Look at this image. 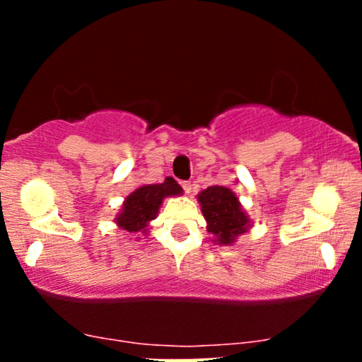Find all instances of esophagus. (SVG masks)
I'll return each mask as SVG.
<instances>
[{
    "instance_id": "esophagus-1",
    "label": "esophagus",
    "mask_w": 362,
    "mask_h": 362,
    "mask_svg": "<svg viewBox=\"0 0 362 362\" xmlns=\"http://www.w3.org/2000/svg\"><path fill=\"white\" fill-rule=\"evenodd\" d=\"M182 187H184L185 194L192 192V184H190V182H182Z\"/></svg>"
}]
</instances>
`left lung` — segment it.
<instances>
[{"mask_svg":"<svg viewBox=\"0 0 362 362\" xmlns=\"http://www.w3.org/2000/svg\"><path fill=\"white\" fill-rule=\"evenodd\" d=\"M197 201L206 218L207 231L214 235V243L233 245L240 235L250 230V218L228 187H207L197 194Z\"/></svg>","mask_w":362,"mask_h":362,"instance_id":"1","label":"left lung"}]
</instances>
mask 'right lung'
I'll use <instances>...</instances> for the list:
<instances>
[{"mask_svg":"<svg viewBox=\"0 0 362 362\" xmlns=\"http://www.w3.org/2000/svg\"><path fill=\"white\" fill-rule=\"evenodd\" d=\"M182 192L184 189L172 177L165 178L163 184L141 185L127 195L115 223L126 233L146 235L149 223L158 216L163 199L182 195Z\"/></svg>","mask_w":362,"mask_h":362,"instance_id":"add662e5","label":"right lung"}]
</instances>
